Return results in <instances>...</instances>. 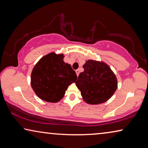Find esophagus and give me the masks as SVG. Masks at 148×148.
<instances>
[{
    "instance_id": "esophagus-1",
    "label": "esophagus",
    "mask_w": 148,
    "mask_h": 148,
    "mask_svg": "<svg viewBox=\"0 0 148 148\" xmlns=\"http://www.w3.org/2000/svg\"><path fill=\"white\" fill-rule=\"evenodd\" d=\"M75 72H76V73H77V75L79 76V73H80V71H79V69H77V70H75Z\"/></svg>"
}]
</instances>
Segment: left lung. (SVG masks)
I'll list each match as a JSON object with an SVG mask.
<instances>
[{"instance_id": "1", "label": "left lung", "mask_w": 148, "mask_h": 148, "mask_svg": "<svg viewBox=\"0 0 148 148\" xmlns=\"http://www.w3.org/2000/svg\"><path fill=\"white\" fill-rule=\"evenodd\" d=\"M76 85L85 102L99 104L113 95L117 87L116 77L106 64L89 60L83 66Z\"/></svg>"}]
</instances>
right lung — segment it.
Listing matches in <instances>:
<instances>
[{
  "label": "right lung",
  "mask_w": 148,
  "mask_h": 148,
  "mask_svg": "<svg viewBox=\"0 0 148 148\" xmlns=\"http://www.w3.org/2000/svg\"><path fill=\"white\" fill-rule=\"evenodd\" d=\"M63 55L50 53L40 59L31 73L32 88L40 99L57 102L64 96L67 87L75 82L76 73L63 61Z\"/></svg>",
  "instance_id": "obj_1"
}]
</instances>
